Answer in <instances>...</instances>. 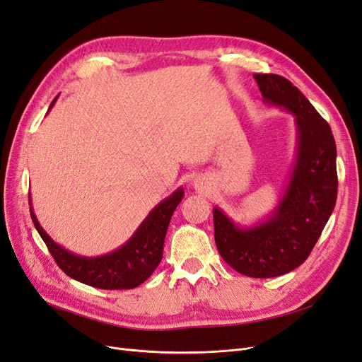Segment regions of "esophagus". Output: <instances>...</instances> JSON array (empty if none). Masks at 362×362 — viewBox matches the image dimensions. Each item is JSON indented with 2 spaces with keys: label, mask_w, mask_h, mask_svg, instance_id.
Segmentation results:
<instances>
[{
  "label": "esophagus",
  "mask_w": 362,
  "mask_h": 362,
  "mask_svg": "<svg viewBox=\"0 0 362 362\" xmlns=\"http://www.w3.org/2000/svg\"><path fill=\"white\" fill-rule=\"evenodd\" d=\"M193 184H194V187H196V189H201V190H202V189H205V182H204V180H201V178L194 180V182H193Z\"/></svg>",
  "instance_id": "34e87169"
}]
</instances>
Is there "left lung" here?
<instances>
[{
  "mask_svg": "<svg viewBox=\"0 0 362 362\" xmlns=\"http://www.w3.org/2000/svg\"><path fill=\"white\" fill-rule=\"evenodd\" d=\"M269 105L294 116L296 160L275 210L254 226H238L213 208L214 240L221 257L242 275L275 278L308 258L337 201V146L331 127L287 78L255 74Z\"/></svg>",
  "mask_w": 362,
  "mask_h": 362,
  "instance_id": "left-lung-1",
  "label": "left lung"
}]
</instances>
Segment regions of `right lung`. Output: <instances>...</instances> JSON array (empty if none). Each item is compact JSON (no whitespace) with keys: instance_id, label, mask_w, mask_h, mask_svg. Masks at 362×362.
<instances>
[{"instance_id":"1","label":"right lung","mask_w":362,"mask_h":362,"mask_svg":"<svg viewBox=\"0 0 362 362\" xmlns=\"http://www.w3.org/2000/svg\"><path fill=\"white\" fill-rule=\"evenodd\" d=\"M57 98L48 108L56 104ZM184 189L175 190L169 198L152 208L144 222L129 237L128 242L116 250L101 257H81L72 254L45 233L33 211L30 198V214L39 235L48 246L57 266L72 279L103 290H129L145 282L157 269L163 258V245L175 208L182 201Z\"/></svg>"}]
</instances>
